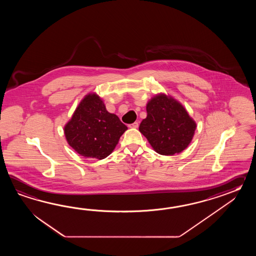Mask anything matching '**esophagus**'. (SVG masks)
Returning <instances> with one entry per match:
<instances>
[{
	"label": "esophagus",
	"mask_w": 256,
	"mask_h": 256,
	"mask_svg": "<svg viewBox=\"0 0 256 256\" xmlns=\"http://www.w3.org/2000/svg\"><path fill=\"white\" fill-rule=\"evenodd\" d=\"M138 122H134V124H129V127L130 128H137L138 127Z\"/></svg>",
	"instance_id": "34e87169"
}]
</instances>
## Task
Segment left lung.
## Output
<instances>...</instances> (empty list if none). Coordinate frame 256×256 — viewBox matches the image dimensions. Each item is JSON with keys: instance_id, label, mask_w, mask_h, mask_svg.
<instances>
[{"instance_id": "1", "label": "left lung", "mask_w": 256, "mask_h": 256, "mask_svg": "<svg viewBox=\"0 0 256 256\" xmlns=\"http://www.w3.org/2000/svg\"><path fill=\"white\" fill-rule=\"evenodd\" d=\"M147 116L139 130L156 152L173 156L185 150L192 141L196 122L182 104L164 94H158L146 105Z\"/></svg>"}]
</instances>
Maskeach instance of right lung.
<instances>
[{
  "label": "right lung",
  "instance_id": "1",
  "mask_svg": "<svg viewBox=\"0 0 256 256\" xmlns=\"http://www.w3.org/2000/svg\"><path fill=\"white\" fill-rule=\"evenodd\" d=\"M127 126L110 114L96 93L82 100L64 127L66 139L78 154L102 160L114 150Z\"/></svg>",
  "mask_w": 256,
  "mask_h": 256
}]
</instances>
